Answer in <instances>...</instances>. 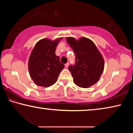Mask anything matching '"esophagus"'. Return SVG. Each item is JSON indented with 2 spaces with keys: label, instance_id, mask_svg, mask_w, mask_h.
I'll use <instances>...</instances> for the list:
<instances>
[{
  "label": "esophagus",
  "instance_id": "1",
  "mask_svg": "<svg viewBox=\"0 0 133 133\" xmlns=\"http://www.w3.org/2000/svg\"><path fill=\"white\" fill-rule=\"evenodd\" d=\"M64 65H65V67H66V68H67V67H69V63H66Z\"/></svg>",
  "mask_w": 133,
  "mask_h": 133
}]
</instances>
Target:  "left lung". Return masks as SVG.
<instances>
[{
	"mask_svg": "<svg viewBox=\"0 0 133 133\" xmlns=\"http://www.w3.org/2000/svg\"><path fill=\"white\" fill-rule=\"evenodd\" d=\"M66 40L75 54L76 63L69 67L74 83L82 88L96 84L104 70V62L95 44L85 37L77 40L69 37Z\"/></svg>",
	"mask_w": 133,
	"mask_h": 133,
	"instance_id": "left-lung-1",
	"label": "left lung"
}]
</instances>
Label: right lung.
Wrapping results in <instances>:
<instances>
[{
  "label": "right lung",
  "instance_id": "add662e5",
  "mask_svg": "<svg viewBox=\"0 0 133 133\" xmlns=\"http://www.w3.org/2000/svg\"><path fill=\"white\" fill-rule=\"evenodd\" d=\"M61 39L52 41L43 39L35 44L29 57L28 69L36 85L47 87L55 84L64 67L60 62V57L55 54L56 47Z\"/></svg>",
  "mask_w": 133,
  "mask_h": 133
}]
</instances>
